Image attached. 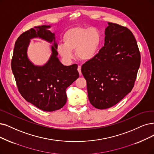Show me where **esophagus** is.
<instances>
[{"instance_id":"34e87169","label":"esophagus","mask_w":154,"mask_h":154,"mask_svg":"<svg viewBox=\"0 0 154 154\" xmlns=\"http://www.w3.org/2000/svg\"><path fill=\"white\" fill-rule=\"evenodd\" d=\"M78 71L79 72V75H82V71H81V66H78Z\"/></svg>"}]
</instances>
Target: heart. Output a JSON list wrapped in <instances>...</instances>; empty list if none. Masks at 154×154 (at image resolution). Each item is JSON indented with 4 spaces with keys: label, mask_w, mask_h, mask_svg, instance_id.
Returning a JSON list of instances; mask_svg holds the SVG:
<instances>
[{
    "label": "heart",
    "mask_w": 154,
    "mask_h": 154,
    "mask_svg": "<svg viewBox=\"0 0 154 154\" xmlns=\"http://www.w3.org/2000/svg\"><path fill=\"white\" fill-rule=\"evenodd\" d=\"M63 45L58 47L59 54L69 60L75 51L78 58L89 60L96 56L102 42L99 30L94 27L76 26L67 29L63 35Z\"/></svg>",
    "instance_id": "b5f03b06"
}]
</instances>
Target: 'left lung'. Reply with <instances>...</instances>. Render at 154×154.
<instances>
[{
	"label": "left lung",
	"instance_id": "8db88e82",
	"mask_svg": "<svg viewBox=\"0 0 154 154\" xmlns=\"http://www.w3.org/2000/svg\"><path fill=\"white\" fill-rule=\"evenodd\" d=\"M105 44L96 56L82 66L90 102L106 109L120 102L132 90L141 62L137 42L131 31L108 23Z\"/></svg>",
	"mask_w": 154,
	"mask_h": 154
}]
</instances>
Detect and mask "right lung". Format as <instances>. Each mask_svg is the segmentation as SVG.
Instances as JSON below:
<instances>
[{
    "instance_id": "obj_1",
    "label": "right lung",
    "mask_w": 154,
    "mask_h": 154,
    "mask_svg": "<svg viewBox=\"0 0 154 154\" xmlns=\"http://www.w3.org/2000/svg\"><path fill=\"white\" fill-rule=\"evenodd\" d=\"M50 26H35L23 32L15 42L11 68L17 89L28 102L44 111H54L66 103V88L79 77L76 64L64 66L57 57V45ZM40 37L49 42L54 40L52 56L43 66H34L27 57L29 40Z\"/></svg>"
}]
</instances>
